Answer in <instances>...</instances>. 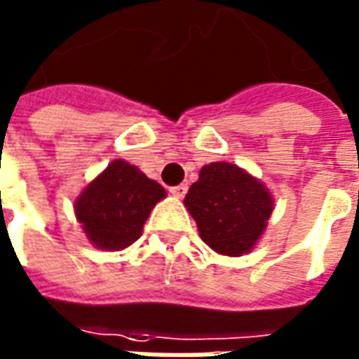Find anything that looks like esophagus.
I'll return each mask as SVG.
<instances>
[{
    "mask_svg": "<svg viewBox=\"0 0 359 359\" xmlns=\"http://www.w3.org/2000/svg\"><path fill=\"white\" fill-rule=\"evenodd\" d=\"M187 190H189L187 184H179V187H172V189H170V194H172L175 198H184Z\"/></svg>",
    "mask_w": 359,
    "mask_h": 359,
    "instance_id": "34e87169",
    "label": "esophagus"
}]
</instances>
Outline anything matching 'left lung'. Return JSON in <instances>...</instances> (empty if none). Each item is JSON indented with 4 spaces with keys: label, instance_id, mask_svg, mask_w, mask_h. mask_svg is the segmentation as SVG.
<instances>
[{
    "label": "left lung",
    "instance_id": "8db88e82",
    "mask_svg": "<svg viewBox=\"0 0 359 359\" xmlns=\"http://www.w3.org/2000/svg\"><path fill=\"white\" fill-rule=\"evenodd\" d=\"M184 206L196 220L200 238L222 255L250 253L271 218L273 196L262 180L231 163L200 169Z\"/></svg>",
    "mask_w": 359,
    "mask_h": 359
}]
</instances>
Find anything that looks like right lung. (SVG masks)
<instances>
[{"instance_id": "right-lung-1", "label": "right lung", "mask_w": 359, "mask_h": 359, "mask_svg": "<svg viewBox=\"0 0 359 359\" xmlns=\"http://www.w3.org/2000/svg\"><path fill=\"white\" fill-rule=\"evenodd\" d=\"M165 196L159 182L116 159L80 192L74 212L92 245L119 251L139 240L149 214Z\"/></svg>"}]
</instances>
